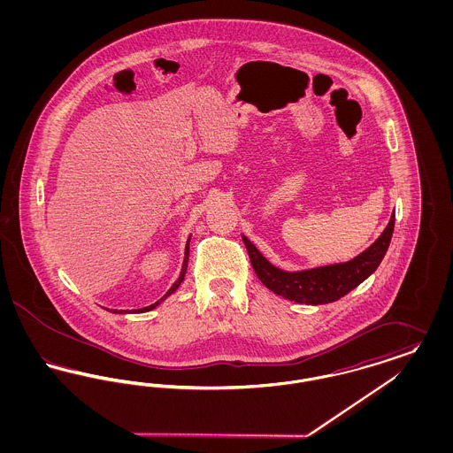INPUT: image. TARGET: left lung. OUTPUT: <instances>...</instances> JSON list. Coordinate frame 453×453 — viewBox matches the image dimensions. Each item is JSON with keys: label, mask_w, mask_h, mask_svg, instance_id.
<instances>
[{"label": "left lung", "mask_w": 453, "mask_h": 453, "mask_svg": "<svg viewBox=\"0 0 453 453\" xmlns=\"http://www.w3.org/2000/svg\"><path fill=\"white\" fill-rule=\"evenodd\" d=\"M394 222L395 214L392 212L384 233L357 258L301 272H285L273 266L248 237L242 236V241L248 250L253 270L266 288L288 301L319 305L345 297L348 292L358 287L377 270V266L388 253L390 237L394 233Z\"/></svg>", "instance_id": "left-lung-1"}]
</instances>
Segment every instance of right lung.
I'll use <instances>...</instances> for the list:
<instances>
[{
	"label": "right lung",
	"mask_w": 453,
	"mask_h": 453,
	"mask_svg": "<svg viewBox=\"0 0 453 453\" xmlns=\"http://www.w3.org/2000/svg\"><path fill=\"white\" fill-rule=\"evenodd\" d=\"M188 253H190V237H188L187 246H185V258H183V265H181V272H180L178 280L173 283L172 288H170V290H168V292H166L159 301L154 302V303L148 305V307H142V309H134L132 312H148V311H151L154 307H157L161 302L166 301V299L172 296L173 292H176V288L181 285V281L185 279V273H187V266H188ZM110 312H115V314H126V312H130V311H117V309H110Z\"/></svg>",
	"instance_id": "1"
}]
</instances>
